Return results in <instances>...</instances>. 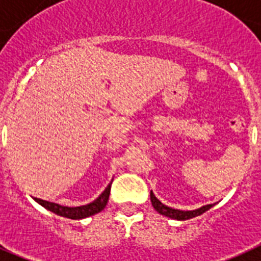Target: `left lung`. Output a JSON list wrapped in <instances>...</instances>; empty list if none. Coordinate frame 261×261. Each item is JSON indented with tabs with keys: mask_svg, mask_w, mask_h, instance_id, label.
<instances>
[{
	"mask_svg": "<svg viewBox=\"0 0 261 261\" xmlns=\"http://www.w3.org/2000/svg\"><path fill=\"white\" fill-rule=\"evenodd\" d=\"M150 201H152V205H153L154 210L160 215H164L167 217H171V219H174V220H188V219H192V217L200 216L203 215L204 212L212 208L215 204H208V205H203L197 208V210L193 211H180V210H174V208H171V206H167L161 203L160 200L157 199L156 196L153 195V192L150 191Z\"/></svg>",
	"mask_w": 261,
	"mask_h": 261,
	"instance_id": "8db88e82",
	"label": "left lung"
}]
</instances>
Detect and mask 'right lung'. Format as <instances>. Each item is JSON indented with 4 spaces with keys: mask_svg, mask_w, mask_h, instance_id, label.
Instances as JSON below:
<instances>
[{
    "mask_svg": "<svg viewBox=\"0 0 261 261\" xmlns=\"http://www.w3.org/2000/svg\"><path fill=\"white\" fill-rule=\"evenodd\" d=\"M109 195H111V184L108 185L104 192L101 193L96 200H93L92 203L87 204V205L64 206L60 205V204L46 201V200L37 199V197H34V200H36L40 205H42L44 208L50 211V212L56 213L58 216L68 217V219H73V220H80V219H85V217L93 216V215H96V213L101 212V211L104 210L108 204V200H109Z\"/></svg>",
    "mask_w": 261,
    "mask_h": 261,
    "instance_id": "obj_1",
    "label": "right lung"
}]
</instances>
